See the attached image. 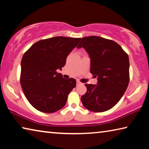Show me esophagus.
I'll list each match as a JSON object with an SVG mask.
<instances>
[{
    "mask_svg": "<svg viewBox=\"0 0 149 149\" xmlns=\"http://www.w3.org/2000/svg\"><path fill=\"white\" fill-rule=\"evenodd\" d=\"M81 84H82L80 81H77V85H81Z\"/></svg>",
    "mask_w": 149,
    "mask_h": 149,
    "instance_id": "obj_1",
    "label": "esophagus"
}]
</instances>
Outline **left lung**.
Wrapping results in <instances>:
<instances>
[{"mask_svg":"<svg viewBox=\"0 0 149 149\" xmlns=\"http://www.w3.org/2000/svg\"><path fill=\"white\" fill-rule=\"evenodd\" d=\"M81 47L91 59V73L97 77V85L85 84L82 104L95 112L110 110L119 102L129 84L128 55L117 42L98 36L84 37L77 47Z\"/></svg>","mask_w":149,"mask_h":149,"instance_id":"8db88e82","label":"left lung"}]
</instances>
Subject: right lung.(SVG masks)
<instances>
[{
    "label": "right lung",
    "instance_id": "add662e5",
    "mask_svg": "<svg viewBox=\"0 0 149 149\" xmlns=\"http://www.w3.org/2000/svg\"><path fill=\"white\" fill-rule=\"evenodd\" d=\"M81 38L54 37L35 42L24 54L20 84L26 99L35 109L52 113L64 107L76 85L74 78L64 79L58 70Z\"/></svg>",
    "mask_w": 149,
    "mask_h": 149
}]
</instances>
